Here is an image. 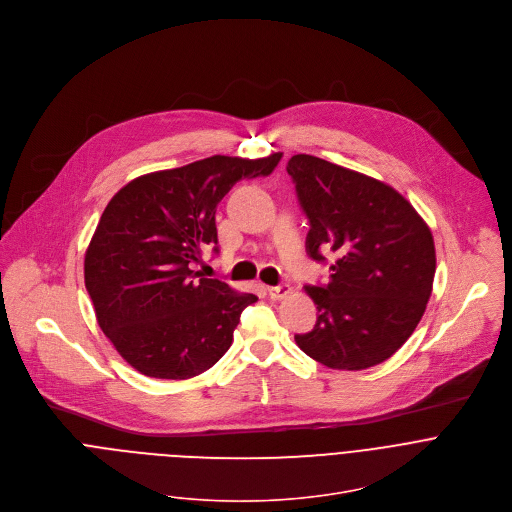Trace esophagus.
Here are the masks:
<instances>
[{
  "instance_id": "34e87169",
  "label": "esophagus",
  "mask_w": 512,
  "mask_h": 512,
  "mask_svg": "<svg viewBox=\"0 0 512 512\" xmlns=\"http://www.w3.org/2000/svg\"><path fill=\"white\" fill-rule=\"evenodd\" d=\"M291 285H277V287H269V297L273 299V301H281V299H285L287 295H291Z\"/></svg>"
}]
</instances>
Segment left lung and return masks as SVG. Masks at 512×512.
Returning <instances> with one entry per match:
<instances>
[{
    "label": "left lung",
    "instance_id": "obj_1",
    "mask_svg": "<svg viewBox=\"0 0 512 512\" xmlns=\"http://www.w3.org/2000/svg\"><path fill=\"white\" fill-rule=\"evenodd\" d=\"M309 219L307 253L325 263L327 285L305 287L317 305L313 331L295 335L311 359L343 371L387 361L413 335L437 269L431 229L393 187L313 155L287 163Z\"/></svg>",
    "mask_w": 512,
    "mask_h": 512
}]
</instances>
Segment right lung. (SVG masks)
I'll list each match as a JSON object with an SVG mask.
<instances>
[{"label": "right lung", "mask_w": 512, "mask_h": 512, "mask_svg": "<svg viewBox=\"0 0 512 512\" xmlns=\"http://www.w3.org/2000/svg\"><path fill=\"white\" fill-rule=\"evenodd\" d=\"M283 153L213 155L133 179L107 203L85 253V289L117 353L155 379H191L231 347L253 293L193 271L217 247L215 211L239 179L267 177Z\"/></svg>", "instance_id": "add662e5"}]
</instances>
